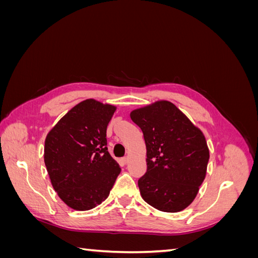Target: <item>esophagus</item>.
Listing matches in <instances>:
<instances>
[{"label": "esophagus", "mask_w": 258, "mask_h": 258, "mask_svg": "<svg viewBox=\"0 0 258 258\" xmlns=\"http://www.w3.org/2000/svg\"><path fill=\"white\" fill-rule=\"evenodd\" d=\"M121 161L124 163V165H127V163L129 162V157L127 156V157H123L122 159H121Z\"/></svg>", "instance_id": "34e87169"}]
</instances>
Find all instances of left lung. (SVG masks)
<instances>
[{
  "mask_svg": "<svg viewBox=\"0 0 258 258\" xmlns=\"http://www.w3.org/2000/svg\"><path fill=\"white\" fill-rule=\"evenodd\" d=\"M146 145V173L141 196L162 212L188 207L207 174L209 147L202 131L170 101L160 100L130 113Z\"/></svg>",
  "mask_w": 258,
  "mask_h": 258,
  "instance_id": "left-lung-1",
  "label": "left lung"
}]
</instances>
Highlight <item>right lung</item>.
Here are the masks:
<instances>
[{
  "label": "right lung",
  "mask_w": 258,
  "mask_h": 258,
  "mask_svg": "<svg viewBox=\"0 0 258 258\" xmlns=\"http://www.w3.org/2000/svg\"><path fill=\"white\" fill-rule=\"evenodd\" d=\"M116 108L84 100L46 136L44 161L51 185L73 210L87 211L102 204L120 173L106 147V128Z\"/></svg>",
  "instance_id": "add662e5"
}]
</instances>
